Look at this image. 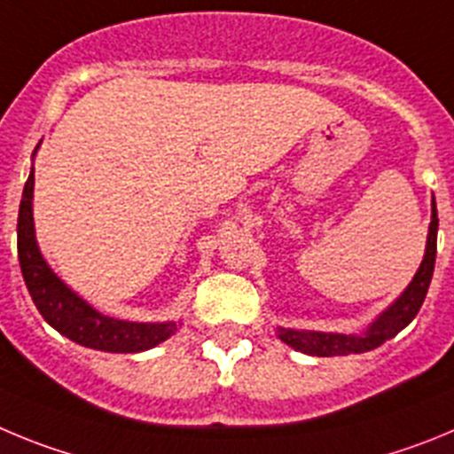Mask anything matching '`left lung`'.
<instances>
[{"label": "left lung", "mask_w": 454, "mask_h": 454, "mask_svg": "<svg viewBox=\"0 0 454 454\" xmlns=\"http://www.w3.org/2000/svg\"><path fill=\"white\" fill-rule=\"evenodd\" d=\"M436 231H439V217H436V203L432 197V222L427 231L426 255L420 262L419 271L414 273L411 283L405 292L395 298L385 312L375 317L373 324L366 325L364 333L344 334V333H317V330H296V328H278V339L292 346L294 350L317 357H334V355H353L366 353L400 333L405 325L411 324V318L419 314L420 305L426 301L427 287H430L432 273H434L436 260Z\"/></svg>", "instance_id": "8db88e82"}]
</instances>
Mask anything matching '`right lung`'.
Instances as JSON below:
<instances>
[{
	"instance_id": "obj_1",
	"label": "right lung",
	"mask_w": 454,
	"mask_h": 454,
	"mask_svg": "<svg viewBox=\"0 0 454 454\" xmlns=\"http://www.w3.org/2000/svg\"><path fill=\"white\" fill-rule=\"evenodd\" d=\"M40 146V145H38ZM34 151V158L38 153ZM18 257L24 283L34 298L35 308L54 330L85 348L104 353H142L162 344L178 330L176 321L137 324L108 317L81 298L59 273L49 267L35 239L34 226V167L24 185L18 215Z\"/></svg>"
}]
</instances>
